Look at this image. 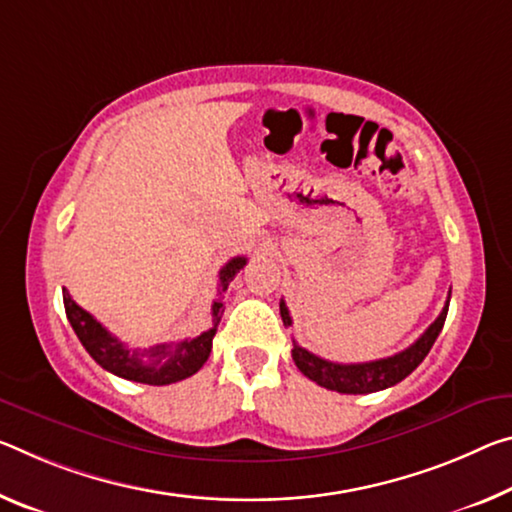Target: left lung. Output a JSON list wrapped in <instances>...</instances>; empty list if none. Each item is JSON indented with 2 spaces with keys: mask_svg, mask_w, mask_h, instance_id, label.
<instances>
[{
  "mask_svg": "<svg viewBox=\"0 0 512 512\" xmlns=\"http://www.w3.org/2000/svg\"><path fill=\"white\" fill-rule=\"evenodd\" d=\"M449 298H451V291H449ZM446 312H449V300H446L440 316H437L431 326H428L424 335H421L415 344L405 348V351L392 355V358L360 362V364H339V362H328L319 358V355L305 351V348L298 346L296 342H294V348H291V358H294L300 373H305V376L314 380L316 385L332 389V392H339V394L380 392V389H387L396 383H401L405 376H410V373L424 362L428 351H431L435 344L437 335L442 332ZM280 316L285 326H291V316L285 300H280Z\"/></svg>",
  "mask_w": 512,
  "mask_h": 512,
  "instance_id": "8db88e82",
  "label": "left lung"
}]
</instances>
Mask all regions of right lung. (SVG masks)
<instances>
[{"mask_svg":"<svg viewBox=\"0 0 512 512\" xmlns=\"http://www.w3.org/2000/svg\"><path fill=\"white\" fill-rule=\"evenodd\" d=\"M246 262V257H232L230 262L223 266L221 273H218L221 294L234 280V275L246 266ZM63 305H66L70 326L75 330V335L79 337V342L86 348L88 355H91L102 369L111 371L113 376L134 380V383L143 385H170L177 383V380L193 376V373L207 362L209 353H212V339L216 335V326L225 310L223 298H216L212 305L214 326L207 332H202V335L193 339H184L180 344H157L141 351V348H127L118 337H113L93 314L81 310L68 294V289H63Z\"/></svg>","mask_w":512,"mask_h":512,"instance_id":"1","label":"right lung"}]
</instances>
